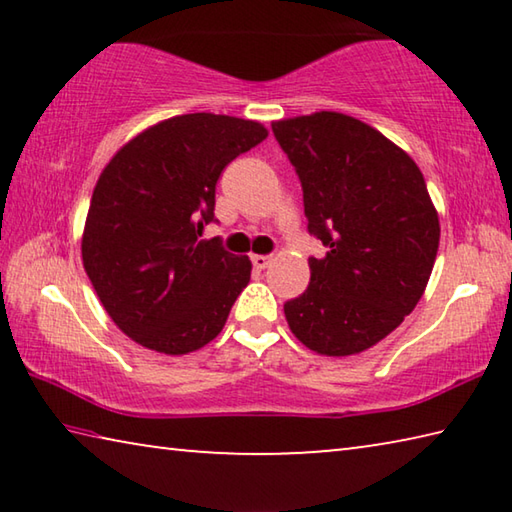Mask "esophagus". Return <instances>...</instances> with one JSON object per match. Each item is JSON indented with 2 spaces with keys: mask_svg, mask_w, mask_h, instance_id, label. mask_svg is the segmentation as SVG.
I'll return each mask as SVG.
<instances>
[{
  "mask_svg": "<svg viewBox=\"0 0 512 512\" xmlns=\"http://www.w3.org/2000/svg\"><path fill=\"white\" fill-rule=\"evenodd\" d=\"M271 262H273L271 255H253V266L257 271H264V268L271 266Z\"/></svg>",
  "mask_w": 512,
  "mask_h": 512,
  "instance_id": "esophagus-1",
  "label": "esophagus"
}]
</instances>
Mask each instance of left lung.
I'll use <instances>...</instances> for the list:
<instances>
[{
	"label": "left lung",
	"instance_id": "obj_1",
	"mask_svg": "<svg viewBox=\"0 0 512 512\" xmlns=\"http://www.w3.org/2000/svg\"><path fill=\"white\" fill-rule=\"evenodd\" d=\"M296 169L307 230L327 253L309 257V287L284 302L309 350L348 357L379 343L409 316L436 262L440 225L409 155L341 112L275 121Z\"/></svg>",
	"mask_w": 512,
	"mask_h": 512
}]
</instances>
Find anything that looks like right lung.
Masks as SVG:
<instances>
[{"mask_svg": "<svg viewBox=\"0 0 512 512\" xmlns=\"http://www.w3.org/2000/svg\"><path fill=\"white\" fill-rule=\"evenodd\" d=\"M257 121L171 117L128 142L94 187L83 266L115 325L144 348L187 354L221 332L250 280V259L228 253L216 223V180L266 140Z\"/></svg>", "mask_w": 512, "mask_h": 512, "instance_id": "add662e5", "label": "right lung"}]
</instances>
